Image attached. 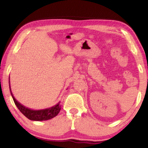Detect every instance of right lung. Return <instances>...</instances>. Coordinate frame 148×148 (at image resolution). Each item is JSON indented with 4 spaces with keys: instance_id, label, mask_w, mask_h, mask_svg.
Returning a JSON list of instances; mask_svg holds the SVG:
<instances>
[{
    "instance_id": "add662e5",
    "label": "right lung",
    "mask_w": 148,
    "mask_h": 148,
    "mask_svg": "<svg viewBox=\"0 0 148 148\" xmlns=\"http://www.w3.org/2000/svg\"><path fill=\"white\" fill-rule=\"evenodd\" d=\"M10 91H11V94L13 99L14 100V102L18 109L21 111V112L23 114L24 116H25L28 119L32 121H46L49 120L54 118L56 116L58 113H59L60 108H61V106L60 105V102H58L57 104L55 106L50 107V108L43 109V110H32V109L28 108L25 107L23 105L18 102V101L13 96V94H12L11 90V87H10Z\"/></svg>"
}]
</instances>
